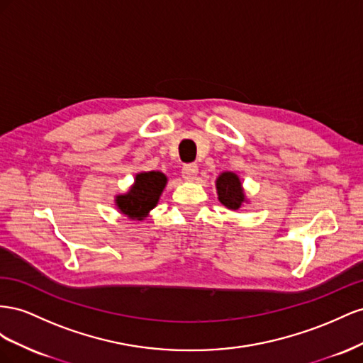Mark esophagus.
I'll use <instances>...</instances> for the list:
<instances>
[{
    "label": "esophagus",
    "mask_w": 363,
    "mask_h": 363,
    "mask_svg": "<svg viewBox=\"0 0 363 363\" xmlns=\"http://www.w3.org/2000/svg\"><path fill=\"white\" fill-rule=\"evenodd\" d=\"M198 172L199 169L196 164H185L182 167V178L185 181H193L196 176H198Z\"/></svg>",
    "instance_id": "esophagus-1"
}]
</instances>
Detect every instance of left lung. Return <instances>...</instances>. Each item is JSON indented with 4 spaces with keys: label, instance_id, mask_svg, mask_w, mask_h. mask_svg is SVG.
Wrapping results in <instances>:
<instances>
[{
    "label": "left lung",
    "instance_id": "8db88e82",
    "mask_svg": "<svg viewBox=\"0 0 363 363\" xmlns=\"http://www.w3.org/2000/svg\"><path fill=\"white\" fill-rule=\"evenodd\" d=\"M216 189H217V194H219V201L225 206H228L230 210L240 208L245 201V194L242 190L239 176L231 172L222 173L216 181Z\"/></svg>",
    "mask_w": 363,
    "mask_h": 363
}]
</instances>
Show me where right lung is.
Instances as JSON below:
<instances>
[{"label": "right lung", "mask_w": 363, "mask_h": 363, "mask_svg": "<svg viewBox=\"0 0 363 363\" xmlns=\"http://www.w3.org/2000/svg\"><path fill=\"white\" fill-rule=\"evenodd\" d=\"M165 184L167 178L161 172L140 173L132 189L126 194L117 196V206L130 219L143 220V217L157 206Z\"/></svg>", "instance_id": "right-lung-1"}]
</instances>
